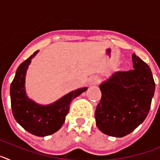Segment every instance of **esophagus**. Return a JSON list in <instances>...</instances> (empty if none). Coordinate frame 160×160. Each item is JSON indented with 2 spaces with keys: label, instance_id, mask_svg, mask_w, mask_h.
Returning <instances> with one entry per match:
<instances>
[{
  "label": "esophagus",
  "instance_id": "1",
  "mask_svg": "<svg viewBox=\"0 0 160 160\" xmlns=\"http://www.w3.org/2000/svg\"><path fill=\"white\" fill-rule=\"evenodd\" d=\"M98 82V78L97 76H92V77L90 78V80H89V82L90 85H96Z\"/></svg>",
  "mask_w": 160,
  "mask_h": 160
}]
</instances>
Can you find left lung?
<instances>
[{
	"label": "left lung",
	"instance_id": "8db88e82",
	"mask_svg": "<svg viewBox=\"0 0 160 160\" xmlns=\"http://www.w3.org/2000/svg\"><path fill=\"white\" fill-rule=\"evenodd\" d=\"M132 70L115 72L99 86L102 97L95 111L96 125L102 133L123 137L143 122L155 89L152 70L134 53Z\"/></svg>",
	"mask_w": 160,
	"mask_h": 160
}]
</instances>
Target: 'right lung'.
<instances>
[{
	"label": "right lung",
	"instance_id": "add662e5",
	"mask_svg": "<svg viewBox=\"0 0 160 160\" xmlns=\"http://www.w3.org/2000/svg\"><path fill=\"white\" fill-rule=\"evenodd\" d=\"M38 52H34L18 66L10 86L11 107L14 118L24 129L32 135L44 137L52 135L62 128L70 102L87 89L74 90L49 106H40L29 99L25 91V73L31 59Z\"/></svg>",
	"mask_w": 160,
	"mask_h": 160
}]
</instances>
